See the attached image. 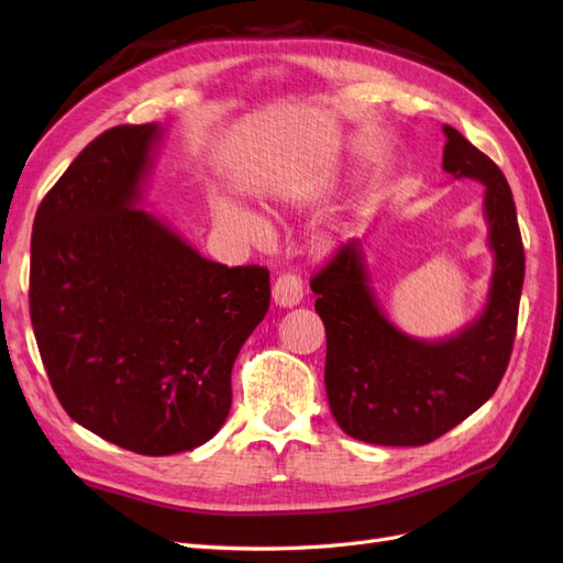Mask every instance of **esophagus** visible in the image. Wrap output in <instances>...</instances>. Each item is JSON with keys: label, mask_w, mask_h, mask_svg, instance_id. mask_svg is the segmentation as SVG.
<instances>
[{"label": "esophagus", "mask_w": 563, "mask_h": 563, "mask_svg": "<svg viewBox=\"0 0 563 563\" xmlns=\"http://www.w3.org/2000/svg\"><path fill=\"white\" fill-rule=\"evenodd\" d=\"M302 300V284L296 275H282L272 286V302L277 308H296Z\"/></svg>", "instance_id": "34e87169"}]
</instances>
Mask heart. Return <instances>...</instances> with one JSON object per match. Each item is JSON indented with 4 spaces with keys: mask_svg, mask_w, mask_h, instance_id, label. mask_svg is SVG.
Masks as SVG:
<instances>
[{
    "mask_svg": "<svg viewBox=\"0 0 563 563\" xmlns=\"http://www.w3.org/2000/svg\"><path fill=\"white\" fill-rule=\"evenodd\" d=\"M216 220L222 230L234 234L236 239L244 241V244L265 246L272 239V224L263 216V212H257L251 206L232 199V196H218ZM319 244L327 246L329 236L324 234L322 239H319Z\"/></svg>",
    "mask_w": 563,
    "mask_h": 563,
    "instance_id": "obj_1",
    "label": "heart"
}]
</instances>
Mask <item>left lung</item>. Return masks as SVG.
I'll return each mask as SVG.
<instances>
[{"label":"left lung","instance_id":"left-lung-1","mask_svg":"<svg viewBox=\"0 0 563 563\" xmlns=\"http://www.w3.org/2000/svg\"><path fill=\"white\" fill-rule=\"evenodd\" d=\"M443 134V170L485 187L493 275L478 314L443 339L402 331L374 291L364 239L347 241L310 284L327 329L331 415L362 443H431L490 398L509 364L526 272L514 196L488 156L450 125Z\"/></svg>","mask_w":563,"mask_h":563}]
</instances>
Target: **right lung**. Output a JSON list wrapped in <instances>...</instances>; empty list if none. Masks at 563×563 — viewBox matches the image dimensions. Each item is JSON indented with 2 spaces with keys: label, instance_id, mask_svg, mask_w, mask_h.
I'll use <instances>...</instances> for the list:
<instances>
[{
  "label": "right lung",
  "instance_id": "add662e5",
  "mask_svg": "<svg viewBox=\"0 0 563 563\" xmlns=\"http://www.w3.org/2000/svg\"><path fill=\"white\" fill-rule=\"evenodd\" d=\"M163 125L106 130L37 208L30 319L73 421L136 454L216 435L232 367L269 308L265 267H227L144 206Z\"/></svg>",
  "mask_w": 563,
  "mask_h": 563
}]
</instances>
